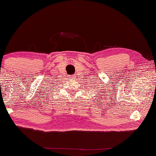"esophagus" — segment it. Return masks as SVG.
Segmentation results:
<instances>
[{
	"mask_svg": "<svg viewBox=\"0 0 156 156\" xmlns=\"http://www.w3.org/2000/svg\"><path fill=\"white\" fill-rule=\"evenodd\" d=\"M74 75H73V76H71V79H72H72H74Z\"/></svg>",
	"mask_w": 156,
	"mask_h": 156,
	"instance_id": "34e87169",
	"label": "esophagus"
}]
</instances>
